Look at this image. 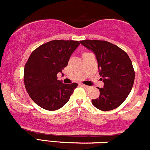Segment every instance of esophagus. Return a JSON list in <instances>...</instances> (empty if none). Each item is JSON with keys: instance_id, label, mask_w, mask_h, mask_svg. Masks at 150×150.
I'll return each mask as SVG.
<instances>
[{"instance_id": "1", "label": "esophagus", "mask_w": 150, "mask_h": 150, "mask_svg": "<svg viewBox=\"0 0 150 150\" xmlns=\"http://www.w3.org/2000/svg\"><path fill=\"white\" fill-rule=\"evenodd\" d=\"M80 85L82 86V87H83L84 88H85V89H89V88H90V87H89V86H87V85H82V84H81Z\"/></svg>"}]
</instances>
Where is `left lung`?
Instances as JSON below:
<instances>
[{
  "label": "left lung",
  "instance_id": "8db88e82",
  "mask_svg": "<svg viewBox=\"0 0 150 150\" xmlns=\"http://www.w3.org/2000/svg\"><path fill=\"white\" fill-rule=\"evenodd\" d=\"M80 44L94 52L98 62L104 88L92 104L101 111L120 106L128 97L135 80V71L128 55L118 46L106 41L83 40Z\"/></svg>",
  "mask_w": 150,
  "mask_h": 150
}]
</instances>
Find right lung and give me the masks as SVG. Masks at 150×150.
Wrapping results in <instances>:
<instances>
[{
    "label": "right lung",
    "mask_w": 150,
    "mask_h": 150,
    "mask_svg": "<svg viewBox=\"0 0 150 150\" xmlns=\"http://www.w3.org/2000/svg\"><path fill=\"white\" fill-rule=\"evenodd\" d=\"M79 45L78 41L53 40L31 53L25 65L24 82L27 93L38 106L55 111L69 101L77 84H63L57 80V74L62 73Z\"/></svg>",
    "instance_id": "right-lung-1"
}]
</instances>
